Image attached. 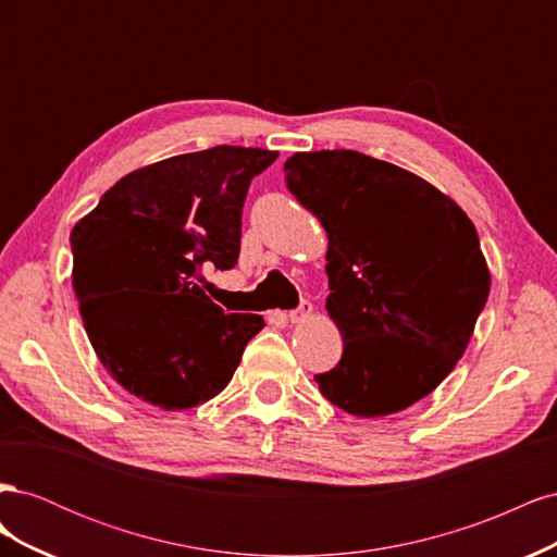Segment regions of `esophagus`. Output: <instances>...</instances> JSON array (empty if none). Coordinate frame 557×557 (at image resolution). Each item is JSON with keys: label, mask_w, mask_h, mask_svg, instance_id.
<instances>
[{"label": "esophagus", "mask_w": 557, "mask_h": 557, "mask_svg": "<svg viewBox=\"0 0 557 557\" xmlns=\"http://www.w3.org/2000/svg\"><path fill=\"white\" fill-rule=\"evenodd\" d=\"M311 313H313L311 301H301L299 309L290 311V313H288V318H290V323H305V320H307Z\"/></svg>", "instance_id": "1"}]
</instances>
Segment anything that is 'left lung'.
Returning a JSON list of instances; mask_svg holds the SVG:
<instances>
[{
    "label": "left lung",
    "instance_id": "1",
    "mask_svg": "<svg viewBox=\"0 0 557 557\" xmlns=\"http://www.w3.org/2000/svg\"><path fill=\"white\" fill-rule=\"evenodd\" d=\"M327 232V315L344 356L315 383L334 407L381 418L428 397L458 364L491 293L474 223L432 183L358 150L283 164Z\"/></svg>",
    "mask_w": 557,
    "mask_h": 557
}]
</instances>
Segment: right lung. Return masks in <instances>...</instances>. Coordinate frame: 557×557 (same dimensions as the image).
I'll return each instance as SVG.
<instances>
[{
	"instance_id": "right-lung-1",
	"label": "right lung",
	"mask_w": 557,
	"mask_h": 557,
	"mask_svg": "<svg viewBox=\"0 0 557 557\" xmlns=\"http://www.w3.org/2000/svg\"><path fill=\"white\" fill-rule=\"evenodd\" d=\"M276 150L215 146L134 170L72 230L74 290L115 383L162 411L215 397L264 320L223 313L205 269H232L252 176Z\"/></svg>"
}]
</instances>
